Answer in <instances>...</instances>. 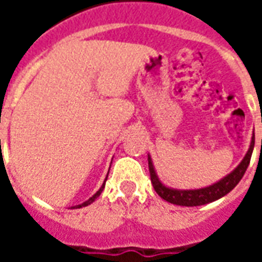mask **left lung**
<instances>
[{
    "label": "left lung",
    "instance_id": "1",
    "mask_svg": "<svg viewBox=\"0 0 262 262\" xmlns=\"http://www.w3.org/2000/svg\"><path fill=\"white\" fill-rule=\"evenodd\" d=\"M254 140H255V137L253 135L251 144H250L247 154H246V157L243 159V161L238 164L236 170L231 171L229 176H226L219 182H216V184L210 185V187L201 188V189L177 191V189L167 188L159 181V177L156 176L151 159L148 157V171H150V180H151V184H153L154 191L159 193L164 201H167V202L174 203V205H181V206H201V205H206V203L213 202L216 199L225 196L226 193L230 192L231 189L240 182V180L244 176V172L247 170L250 160H251V154H253Z\"/></svg>",
    "mask_w": 262,
    "mask_h": 262
}]
</instances>
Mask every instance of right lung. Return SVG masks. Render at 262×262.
<instances>
[{"mask_svg":"<svg viewBox=\"0 0 262 262\" xmlns=\"http://www.w3.org/2000/svg\"><path fill=\"white\" fill-rule=\"evenodd\" d=\"M103 188H105V184H103L102 187L99 188V191H98V192L95 193V195H94V196L90 198V199H88V201H85V202H84V203H81V205H78V206H77V208H82V206H88V205H90V203L94 202V201H95V199H97V198L99 196V195H101V192H102V189H103Z\"/></svg>","mask_w":262,"mask_h":262,"instance_id":"obj_1","label":"right lung"}]
</instances>
